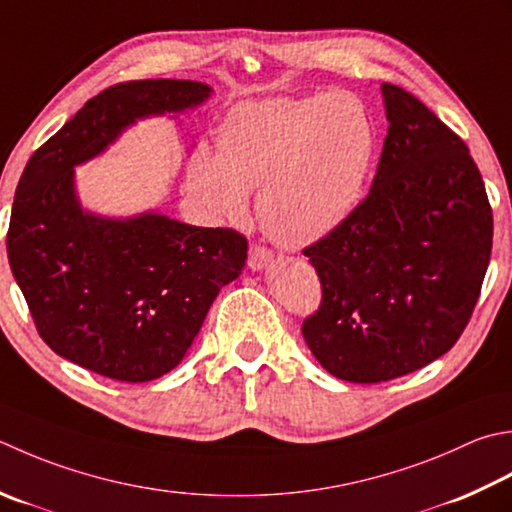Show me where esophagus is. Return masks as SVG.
I'll list each match as a JSON object with an SVG mask.
<instances>
[{
    "mask_svg": "<svg viewBox=\"0 0 512 512\" xmlns=\"http://www.w3.org/2000/svg\"><path fill=\"white\" fill-rule=\"evenodd\" d=\"M270 262H273V253L264 246H250L248 253V268L250 270H264Z\"/></svg>",
    "mask_w": 512,
    "mask_h": 512,
    "instance_id": "esophagus-1",
    "label": "esophagus"
}]
</instances>
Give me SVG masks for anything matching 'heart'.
<instances>
[{
  "label": "heart",
  "instance_id": "heart-1",
  "mask_svg": "<svg viewBox=\"0 0 512 512\" xmlns=\"http://www.w3.org/2000/svg\"><path fill=\"white\" fill-rule=\"evenodd\" d=\"M373 159V124L353 93L268 99L233 108L217 128V155L195 150L190 190L210 213L239 222L259 193L270 239L304 248L353 215Z\"/></svg>",
  "mask_w": 512,
  "mask_h": 512
}]
</instances>
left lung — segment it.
Instances as JSON below:
<instances>
[{"instance_id":"left-lung-1","label":"left lung","mask_w":512,"mask_h":512,"mask_svg":"<svg viewBox=\"0 0 512 512\" xmlns=\"http://www.w3.org/2000/svg\"><path fill=\"white\" fill-rule=\"evenodd\" d=\"M388 135L370 193L304 248L322 306L310 353L353 384L402 377L464 333L490 262L493 210L468 146L415 95L382 84Z\"/></svg>"}]
</instances>
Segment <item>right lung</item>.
Segmentation results:
<instances>
[{
    "label": "right lung",
    "mask_w": 512,
    "mask_h": 512,
    "mask_svg": "<svg viewBox=\"0 0 512 512\" xmlns=\"http://www.w3.org/2000/svg\"><path fill=\"white\" fill-rule=\"evenodd\" d=\"M213 88L142 79L102 90L28 159L6 235L8 264L37 333L59 357L117 382H150L182 362L210 304L239 277L244 235L148 210L104 217L82 208L75 166L137 119L179 115Z\"/></svg>",
    "instance_id": "add662e5"
}]
</instances>
